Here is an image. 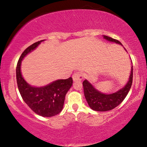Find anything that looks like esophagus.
<instances>
[{"label":"esophagus","mask_w":147,"mask_h":147,"mask_svg":"<svg viewBox=\"0 0 147 147\" xmlns=\"http://www.w3.org/2000/svg\"><path fill=\"white\" fill-rule=\"evenodd\" d=\"M83 79V75L82 72H75L73 75H72V79L74 82H77V81H82Z\"/></svg>","instance_id":"obj_1"}]
</instances>
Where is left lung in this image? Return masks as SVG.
Listing matches in <instances>:
<instances>
[{
	"instance_id": "obj_1",
	"label": "left lung",
	"mask_w": 147,
	"mask_h": 147,
	"mask_svg": "<svg viewBox=\"0 0 147 147\" xmlns=\"http://www.w3.org/2000/svg\"><path fill=\"white\" fill-rule=\"evenodd\" d=\"M103 38L107 41L117 43L122 45V43L117 40L114 39L111 37L104 36ZM125 49V48H124ZM126 51V50L125 49ZM133 82V65L131 66V74H130L129 81L124 87L111 94H106L101 92L95 88L92 84H90L87 79L83 82L84 92L85 98L88 104L91 109L96 111H108L117 107L122 102L129 93Z\"/></svg>"
}]
</instances>
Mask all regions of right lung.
<instances>
[{"mask_svg":"<svg viewBox=\"0 0 147 147\" xmlns=\"http://www.w3.org/2000/svg\"><path fill=\"white\" fill-rule=\"evenodd\" d=\"M44 41L36 42L25 49L18 61L16 73L18 90L27 105L38 115L50 117L59 114L63 109L65 95L72 85V77L58 79L43 86H32L23 78L21 70L24 57Z\"/></svg>","mask_w":147,"mask_h":147,"instance_id":"1","label":"right lung"}]
</instances>
